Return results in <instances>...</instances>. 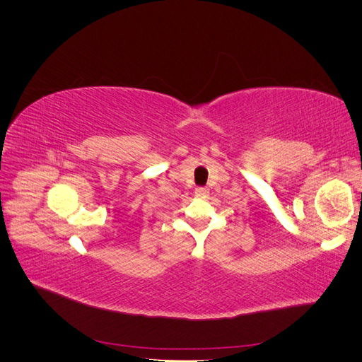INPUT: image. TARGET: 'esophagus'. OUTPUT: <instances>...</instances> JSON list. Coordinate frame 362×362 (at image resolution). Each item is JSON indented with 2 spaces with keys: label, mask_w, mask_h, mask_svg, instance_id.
I'll return each instance as SVG.
<instances>
[{
  "label": "esophagus",
  "mask_w": 362,
  "mask_h": 362,
  "mask_svg": "<svg viewBox=\"0 0 362 362\" xmlns=\"http://www.w3.org/2000/svg\"><path fill=\"white\" fill-rule=\"evenodd\" d=\"M208 193H210V190H208L206 187H198L194 190V194L199 196V198H204V196H206Z\"/></svg>",
  "instance_id": "esophagus-1"
}]
</instances>
